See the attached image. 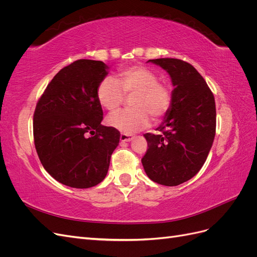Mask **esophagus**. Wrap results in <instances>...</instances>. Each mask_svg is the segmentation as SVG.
Here are the masks:
<instances>
[{"mask_svg": "<svg viewBox=\"0 0 257 257\" xmlns=\"http://www.w3.org/2000/svg\"><path fill=\"white\" fill-rule=\"evenodd\" d=\"M133 136L132 135H128V134H121L120 135V141L122 143H128V142H132L133 141Z\"/></svg>", "mask_w": 257, "mask_h": 257, "instance_id": "1", "label": "esophagus"}]
</instances>
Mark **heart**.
Masks as SVG:
<instances>
[{"mask_svg":"<svg viewBox=\"0 0 257 257\" xmlns=\"http://www.w3.org/2000/svg\"><path fill=\"white\" fill-rule=\"evenodd\" d=\"M130 98L131 109L116 111L108 116V125L123 134H134L146 128L153 121H160L172 105V93L166 84L159 81L151 69L135 65L121 69L115 79L105 77L96 89L99 105L108 111L118 109L124 100Z\"/></svg>","mask_w":257,"mask_h":257,"instance_id":"1","label":"heart"}]
</instances>
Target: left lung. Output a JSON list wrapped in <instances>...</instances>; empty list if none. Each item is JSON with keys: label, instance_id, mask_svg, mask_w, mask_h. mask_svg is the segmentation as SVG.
I'll use <instances>...</instances> for the list:
<instances>
[{"label": "left lung", "instance_id": "1", "mask_svg": "<svg viewBox=\"0 0 257 257\" xmlns=\"http://www.w3.org/2000/svg\"><path fill=\"white\" fill-rule=\"evenodd\" d=\"M148 62L169 74L174 90L172 105L159 134H145L148 150L142 163L152 181L176 186L190 180L203 167L215 136L214 96L194 66L179 59Z\"/></svg>", "mask_w": 257, "mask_h": 257}]
</instances>
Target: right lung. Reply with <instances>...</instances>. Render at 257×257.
<instances>
[{
    "mask_svg": "<svg viewBox=\"0 0 257 257\" xmlns=\"http://www.w3.org/2000/svg\"><path fill=\"white\" fill-rule=\"evenodd\" d=\"M108 66L102 61L77 60L53 77L38 99L33 116L35 149L42 165L60 183L76 189L102 182L120 133L100 124L96 97Z\"/></svg>",
    "mask_w": 257,
    "mask_h": 257,
    "instance_id": "1",
    "label": "right lung"
}]
</instances>
